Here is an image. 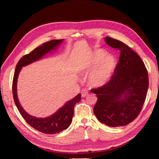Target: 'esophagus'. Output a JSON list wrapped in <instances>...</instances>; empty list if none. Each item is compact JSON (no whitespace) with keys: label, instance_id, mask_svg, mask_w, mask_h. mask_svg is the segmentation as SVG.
Here are the masks:
<instances>
[{"label":"esophagus","instance_id":"obj_1","mask_svg":"<svg viewBox=\"0 0 159 159\" xmlns=\"http://www.w3.org/2000/svg\"><path fill=\"white\" fill-rule=\"evenodd\" d=\"M87 94H88V91L87 89H82L81 90V96L82 97H85L87 96Z\"/></svg>","mask_w":159,"mask_h":159}]
</instances>
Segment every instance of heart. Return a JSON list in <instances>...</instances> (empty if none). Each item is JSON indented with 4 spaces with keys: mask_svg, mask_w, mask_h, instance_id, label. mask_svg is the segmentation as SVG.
Listing matches in <instances>:
<instances>
[{
    "mask_svg": "<svg viewBox=\"0 0 159 159\" xmlns=\"http://www.w3.org/2000/svg\"><path fill=\"white\" fill-rule=\"evenodd\" d=\"M102 49H98L80 61L78 70L87 74L88 85L93 88L103 87L109 82L116 70L117 62L113 56L107 55Z\"/></svg>",
    "mask_w": 159,
    "mask_h": 159,
    "instance_id": "1",
    "label": "heart"
}]
</instances>
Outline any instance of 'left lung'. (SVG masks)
I'll return each mask as SVG.
<instances>
[{
    "label": "left lung",
    "instance_id": "8db88e82",
    "mask_svg": "<svg viewBox=\"0 0 159 159\" xmlns=\"http://www.w3.org/2000/svg\"><path fill=\"white\" fill-rule=\"evenodd\" d=\"M108 45L120 51L113 77L107 85L92 92L98 100L93 113L108 126H126L139 116L149 85L148 74L141 57L119 40L106 37Z\"/></svg>",
    "mask_w": 159,
    "mask_h": 159
}]
</instances>
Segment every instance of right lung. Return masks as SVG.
<instances>
[{
  "label": "right lung",
  "mask_w": 159,
  "mask_h": 159,
  "mask_svg": "<svg viewBox=\"0 0 159 159\" xmlns=\"http://www.w3.org/2000/svg\"><path fill=\"white\" fill-rule=\"evenodd\" d=\"M63 41V39H52L48 42L43 43L42 46L35 48L27 55H24L17 63L13 76L12 84L13 96L20 113L30 126L35 130L45 134H52L59 133L70 126L72 121L74 106L81 100V95L80 93L78 94L73 99L67 102L65 105L51 116L45 118H38L30 116L20 105L17 95V81L19 72L22 67L41 59L47 53L55 50Z\"/></svg>",
  "instance_id": "right-lung-1"
}]
</instances>
